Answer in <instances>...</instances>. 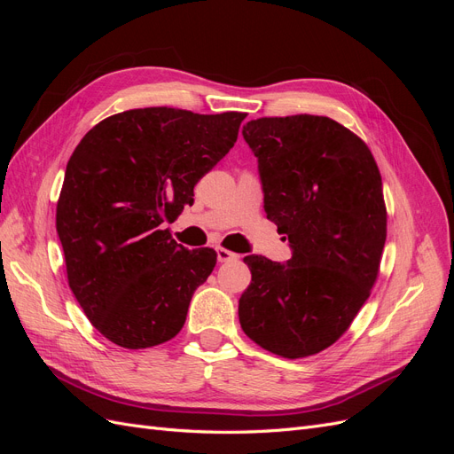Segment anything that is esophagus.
<instances>
[{
  "label": "esophagus",
  "instance_id": "34e87169",
  "mask_svg": "<svg viewBox=\"0 0 454 454\" xmlns=\"http://www.w3.org/2000/svg\"><path fill=\"white\" fill-rule=\"evenodd\" d=\"M215 252H217V261H219V263H225V261H232V259L239 257L235 252H231L227 248H222V246H219Z\"/></svg>",
  "mask_w": 454,
  "mask_h": 454
}]
</instances>
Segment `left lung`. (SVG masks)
<instances>
[{"mask_svg":"<svg viewBox=\"0 0 454 454\" xmlns=\"http://www.w3.org/2000/svg\"><path fill=\"white\" fill-rule=\"evenodd\" d=\"M259 162L265 212L292 246L287 263L248 255L242 332L282 358H307L350 327L373 287L387 206L369 147L318 115L261 117L242 129Z\"/></svg>","mask_w":454,"mask_h":454,"instance_id":"1","label":"left lung"}]
</instances>
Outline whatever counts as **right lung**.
Masks as SVG:
<instances>
[{
    "instance_id": "add662e5",
    "label": "right lung",
    "mask_w": 454,
    "mask_h": 454,
    "mask_svg": "<svg viewBox=\"0 0 454 454\" xmlns=\"http://www.w3.org/2000/svg\"><path fill=\"white\" fill-rule=\"evenodd\" d=\"M246 114L129 109L92 127L67 160L57 204L67 284L90 324L138 350L180 333L212 248L185 250L172 223L235 145Z\"/></svg>"
}]
</instances>
